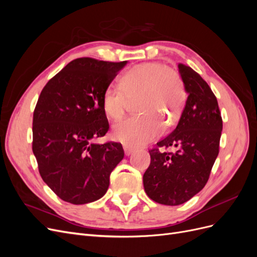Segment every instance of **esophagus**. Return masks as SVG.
Segmentation results:
<instances>
[{
    "instance_id": "34e87169",
    "label": "esophagus",
    "mask_w": 257,
    "mask_h": 257,
    "mask_svg": "<svg viewBox=\"0 0 257 257\" xmlns=\"http://www.w3.org/2000/svg\"><path fill=\"white\" fill-rule=\"evenodd\" d=\"M123 149H124V152H125V155H130V154L133 153V151H134L133 149H132V148H130L127 146H124Z\"/></svg>"
}]
</instances>
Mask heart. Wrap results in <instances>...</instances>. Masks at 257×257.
I'll use <instances>...</instances> for the list:
<instances>
[{
  "label": "heart",
  "mask_w": 257,
  "mask_h": 257,
  "mask_svg": "<svg viewBox=\"0 0 257 257\" xmlns=\"http://www.w3.org/2000/svg\"><path fill=\"white\" fill-rule=\"evenodd\" d=\"M120 87L109 85L102 95V107L108 119L120 120L130 102H135L138 115L116 123L112 137L130 147H141L162 133V124L172 126L186 99L182 77L175 68L160 62H147L124 73Z\"/></svg>",
  "instance_id": "heart-1"
}]
</instances>
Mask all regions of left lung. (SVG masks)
Instances as JSON below:
<instances>
[{
    "instance_id": "left-lung-1",
    "label": "left lung",
    "mask_w": 257,
    "mask_h": 257,
    "mask_svg": "<svg viewBox=\"0 0 257 257\" xmlns=\"http://www.w3.org/2000/svg\"><path fill=\"white\" fill-rule=\"evenodd\" d=\"M178 68L188 98L177 127L149 150L151 162L144 174L147 195L167 206L181 205L204 189L219 154L223 127L209 84L190 66L179 63ZM169 146L176 151H159Z\"/></svg>"
}]
</instances>
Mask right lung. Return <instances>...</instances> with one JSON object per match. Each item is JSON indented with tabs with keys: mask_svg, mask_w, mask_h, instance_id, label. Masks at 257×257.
<instances>
[{
	"mask_svg": "<svg viewBox=\"0 0 257 257\" xmlns=\"http://www.w3.org/2000/svg\"><path fill=\"white\" fill-rule=\"evenodd\" d=\"M126 61L73 60L46 83L33 113L32 150L45 183L74 205L103 197L124 157L115 142L93 144L109 130L104 90Z\"/></svg>",
	"mask_w": 257,
	"mask_h": 257,
	"instance_id": "1",
	"label": "right lung"
}]
</instances>
